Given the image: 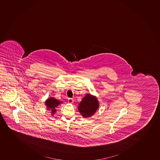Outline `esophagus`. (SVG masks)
<instances>
[{
	"mask_svg": "<svg viewBox=\"0 0 160 160\" xmlns=\"http://www.w3.org/2000/svg\"><path fill=\"white\" fill-rule=\"evenodd\" d=\"M73 101H74V100H73L72 98H68V103H72L73 102Z\"/></svg>",
	"mask_w": 160,
	"mask_h": 160,
	"instance_id": "esophagus-1",
	"label": "esophagus"
}]
</instances>
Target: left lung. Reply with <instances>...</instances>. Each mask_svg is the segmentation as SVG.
Wrapping results in <instances>:
<instances>
[{"label":"left lung","instance_id":"8db88e82","mask_svg":"<svg viewBox=\"0 0 160 160\" xmlns=\"http://www.w3.org/2000/svg\"><path fill=\"white\" fill-rule=\"evenodd\" d=\"M99 107V103L96 97L87 93L79 103L78 110L83 118H88L95 114Z\"/></svg>","mask_w":160,"mask_h":160}]
</instances>
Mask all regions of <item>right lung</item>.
Listing matches in <instances>:
<instances>
[{"label":"right lung","instance_id":"obj_1","mask_svg":"<svg viewBox=\"0 0 160 160\" xmlns=\"http://www.w3.org/2000/svg\"><path fill=\"white\" fill-rule=\"evenodd\" d=\"M62 103L61 101L57 100L53 97H50L47 99L45 101V105L46 106L47 110L51 111V114L54 115L57 112L56 108Z\"/></svg>","mask_w":160,"mask_h":160}]
</instances>
